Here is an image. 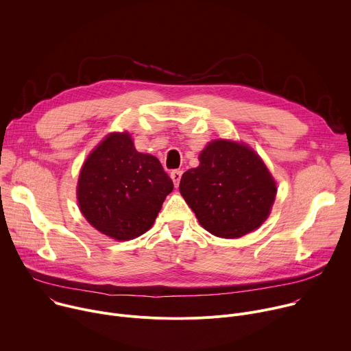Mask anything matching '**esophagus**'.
Segmentation results:
<instances>
[{
    "mask_svg": "<svg viewBox=\"0 0 351 351\" xmlns=\"http://www.w3.org/2000/svg\"><path fill=\"white\" fill-rule=\"evenodd\" d=\"M171 178L173 180V184L178 187L179 186V182H180V178H182V171L176 169V171H172L171 172Z\"/></svg>",
    "mask_w": 351,
    "mask_h": 351,
    "instance_id": "1",
    "label": "esophagus"
}]
</instances>
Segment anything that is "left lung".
I'll return each instance as SVG.
<instances>
[{
  "mask_svg": "<svg viewBox=\"0 0 351 351\" xmlns=\"http://www.w3.org/2000/svg\"><path fill=\"white\" fill-rule=\"evenodd\" d=\"M199 165L183 173L180 194L210 233L236 239L268 218L276 183L254 149L230 140H214L199 153Z\"/></svg>",
  "mask_w": 351,
  "mask_h": 351,
  "instance_id": "1",
  "label": "left lung"
}]
</instances>
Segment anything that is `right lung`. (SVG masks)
Listing matches in <instances>:
<instances>
[{
    "mask_svg": "<svg viewBox=\"0 0 351 351\" xmlns=\"http://www.w3.org/2000/svg\"><path fill=\"white\" fill-rule=\"evenodd\" d=\"M173 190L161 162L134 148L129 133H111L82 167L77 203L87 222L115 240H130L153 226Z\"/></svg>",
    "mask_w": 351,
    "mask_h": 351,
    "instance_id": "obj_1",
    "label": "right lung"
}]
</instances>
